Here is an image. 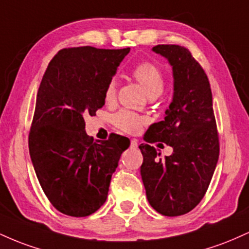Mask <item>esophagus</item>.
Wrapping results in <instances>:
<instances>
[{"label":"esophagus","instance_id":"34e87169","mask_svg":"<svg viewBox=\"0 0 249 249\" xmlns=\"http://www.w3.org/2000/svg\"><path fill=\"white\" fill-rule=\"evenodd\" d=\"M130 146H131V148H137L138 147V142H137L136 139H131Z\"/></svg>","mask_w":249,"mask_h":249}]
</instances>
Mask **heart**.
<instances>
[{"instance_id": "heart-1", "label": "heart", "mask_w": 249, "mask_h": 249, "mask_svg": "<svg viewBox=\"0 0 249 249\" xmlns=\"http://www.w3.org/2000/svg\"><path fill=\"white\" fill-rule=\"evenodd\" d=\"M132 75L136 81L142 85L146 95L159 96L164 90L165 79L160 68L152 62L144 61L138 63L133 68ZM117 95V85L115 79L107 83L104 91V98L107 102H112ZM113 123L119 130L127 133H134L139 130L142 124V117L134 115L130 111H119L113 117Z\"/></svg>"}]
</instances>
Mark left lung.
I'll return each instance as SVG.
<instances>
[{
    "label": "left lung",
    "instance_id": "8db88e82",
    "mask_svg": "<svg viewBox=\"0 0 249 249\" xmlns=\"http://www.w3.org/2000/svg\"><path fill=\"white\" fill-rule=\"evenodd\" d=\"M152 50L172 67L173 99L164 121L151 125L144 139L166 142L173 153L161 159L153 146L141 144V174L151 206L162 215L178 216L204 198L219 159L212 91L204 69L186 48L159 44Z\"/></svg>",
    "mask_w": 249,
    "mask_h": 249
}]
</instances>
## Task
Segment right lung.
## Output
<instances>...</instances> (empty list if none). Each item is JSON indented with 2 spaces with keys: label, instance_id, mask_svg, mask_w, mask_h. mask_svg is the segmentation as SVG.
I'll return each mask as SVG.
<instances>
[{
  "label": "right lung",
  "instance_id": "add662e5",
  "mask_svg": "<svg viewBox=\"0 0 249 249\" xmlns=\"http://www.w3.org/2000/svg\"><path fill=\"white\" fill-rule=\"evenodd\" d=\"M128 53L130 48L62 49L43 76L29 152L43 192L63 214L88 216L107 201L111 177L130 145L115 133L93 142L84 121L105 104V88Z\"/></svg>",
  "mask_w": 249,
  "mask_h": 249
}]
</instances>
